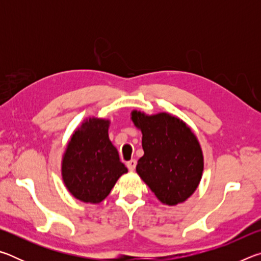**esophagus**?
<instances>
[{
  "label": "esophagus",
  "mask_w": 261,
  "mask_h": 261,
  "mask_svg": "<svg viewBox=\"0 0 261 261\" xmlns=\"http://www.w3.org/2000/svg\"><path fill=\"white\" fill-rule=\"evenodd\" d=\"M136 165H137V161L135 160V159H132V160H130V161H127V162H126V167H127V169L131 170V171L136 169Z\"/></svg>",
  "instance_id": "34e87169"
}]
</instances>
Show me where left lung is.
<instances>
[{"label": "left lung", "mask_w": 261, "mask_h": 261, "mask_svg": "<svg viewBox=\"0 0 261 261\" xmlns=\"http://www.w3.org/2000/svg\"><path fill=\"white\" fill-rule=\"evenodd\" d=\"M131 120L143 134L144 155L136 170L162 204L188 199L200 183L204 156L191 129L173 115H146L134 110Z\"/></svg>", "instance_id": "1"}]
</instances>
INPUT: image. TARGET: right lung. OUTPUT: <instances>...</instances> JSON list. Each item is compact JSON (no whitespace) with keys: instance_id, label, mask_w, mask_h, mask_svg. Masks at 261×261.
Listing matches in <instances>:
<instances>
[{"instance_id":"obj_1","label":"right lung","mask_w":261,"mask_h":261,"mask_svg":"<svg viewBox=\"0 0 261 261\" xmlns=\"http://www.w3.org/2000/svg\"><path fill=\"white\" fill-rule=\"evenodd\" d=\"M110 122L91 117L73 132L62 159V178L69 192L84 202L99 204L127 168L109 140Z\"/></svg>"}]
</instances>
